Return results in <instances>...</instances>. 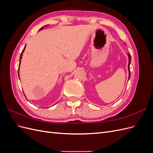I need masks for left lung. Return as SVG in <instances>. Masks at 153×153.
<instances>
[{
    "label": "left lung",
    "instance_id": "8db88e82",
    "mask_svg": "<svg viewBox=\"0 0 153 153\" xmlns=\"http://www.w3.org/2000/svg\"><path fill=\"white\" fill-rule=\"evenodd\" d=\"M128 57H129V63H128V70H129V78L128 80L130 78V69H129V64H130L131 62V55L128 53Z\"/></svg>",
    "mask_w": 153,
    "mask_h": 153
}]
</instances>
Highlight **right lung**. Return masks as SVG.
Wrapping results in <instances>:
<instances>
[{
    "label": "right lung",
    "mask_w": 153,
    "mask_h": 153,
    "mask_svg": "<svg viewBox=\"0 0 153 153\" xmlns=\"http://www.w3.org/2000/svg\"><path fill=\"white\" fill-rule=\"evenodd\" d=\"M44 28V27H43L42 28H41L40 30H41V29H43ZM25 49V47H24V50H22V53H21V55H20V63H19V67H20V62H21V59H22V53H23V52H24V50ZM18 73H19V71H18ZM18 76H19V74H18Z\"/></svg>",
    "instance_id": "add662e5"
}]
</instances>
